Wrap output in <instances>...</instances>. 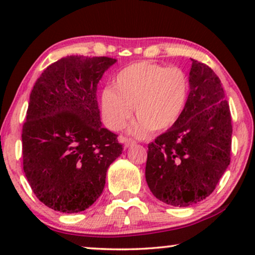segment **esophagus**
<instances>
[{"label": "esophagus", "instance_id": "obj_1", "mask_svg": "<svg viewBox=\"0 0 255 255\" xmlns=\"http://www.w3.org/2000/svg\"><path fill=\"white\" fill-rule=\"evenodd\" d=\"M122 141L124 142L125 147H131V146L135 145V141L132 140V139H130V138H122Z\"/></svg>", "mask_w": 255, "mask_h": 255}]
</instances>
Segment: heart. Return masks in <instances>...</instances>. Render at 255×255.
Masks as SVG:
<instances>
[{
    "label": "heart",
    "mask_w": 255,
    "mask_h": 255,
    "mask_svg": "<svg viewBox=\"0 0 255 255\" xmlns=\"http://www.w3.org/2000/svg\"><path fill=\"white\" fill-rule=\"evenodd\" d=\"M190 78L184 69L141 61L118 73L115 89L101 95V110L106 125L120 131L132 116L138 122L132 134L144 137L149 131L160 133L174 127L186 110L190 94Z\"/></svg>",
    "instance_id": "1"
}]
</instances>
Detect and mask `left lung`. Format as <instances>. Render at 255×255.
Segmentation results:
<instances>
[{
    "label": "left lung",
    "mask_w": 255,
    "mask_h": 255,
    "mask_svg": "<svg viewBox=\"0 0 255 255\" xmlns=\"http://www.w3.org/2000/svg\"><path fill=\"white\" fill-rule=\"evenodd\" d=\"M191 61L186 110L149 142L145 168L152 194L173 207L205 200L231 159V113L221 80L208 65Z\"/></svg>",
    "instance_id": "8db88e82"
}]
</instances>
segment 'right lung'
Returning a JSON list of instances; mask_svg holds the SVG:
<instances>
[{"label": "right lung", "instance_id": "right-lung-1", "mask_svg": "<svg viewBox=\"0 0 255 255\" xmlns=\"http://www.w3.org/2000/svg\"><path fill=\"white\" fill-rule=\"evenodd\" d=\"M116 62L68 55L34 83L22 131L23 169L33 194L65 214L89 208L102 194L109 166L123 152L117 134L102 128L96 90Z\"/></svg>", "mask_w": 255, "mask_h": 255}]
</instances>
